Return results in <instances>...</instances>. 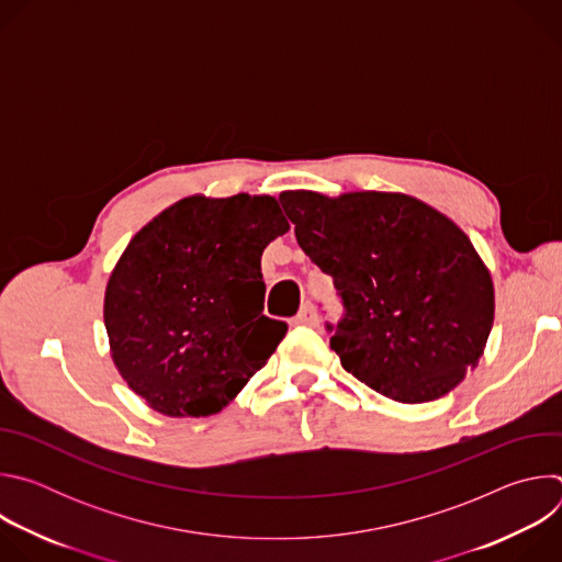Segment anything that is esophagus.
<instances>
[{"mask_svg":"<svg viewBox=\"0 0 562 562\" xmlns=\"http://www.w3.org/2000/svg\"><path fill=\"white\" fill-rule=\"evenodd\" d=\"M293 323L295 325H304V327L317 325V311H315V306L311 302H304L302 308L297 311V315L293 317Z\"/></svg>","mask_w":562,"mask_h":562,"instance_id":"34e87169","label":"esophagus"}]
</instances>
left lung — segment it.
Wrapping results in <instances>:
<instances>
[{
  "instance_id": "left-lung-1",
  "label": "left lung",
  "mask_w": 562,
  "mask_h": 562,
  "mask_svg": "<svg viewBox=\"0 0 562 562\" xmlns=\"http://www.w3.org/2000/svg\"><path fill=\"white\" fill-rule=\"evenodd\" d=\"M300 249L334 278L327 323L345 371L397 403H429L475 367L494 325V284L469 237L403 193L284 191Z\"/></svg>"
}]
</instances>
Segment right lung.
Segmentation results:
<instances>
[{"mask_svg": "<svg viewBox=\"0 0 562 562\" xmlns=\"http://www.w3.org/2000/svg\"><path fill=\"white\" fill-rule=\"evenodd\" d=\"M289 231L278 202L239 193L184 198L128 243L106 284L117 371L173 418L217 414L286 334L267 317L260 258Z\"/></svg>", "mask_w": 562, "mask_h": 562, "instance_id": "right-lung-1", "label": "right lung"}]
</instances>
